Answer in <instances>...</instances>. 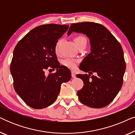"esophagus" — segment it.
Masks as SVG:
<instances>
[{"label":"esophagus","mask_w":135,"mask_h":135,"mask_svg":"<svg viewBox=\"0 0 135 135\" xmlns=\"http://www.w3.org/2000/svg\"><path fill=\"white\" fill-rule=\"evenodd\" d=\"M71 75H72V77H73V78H75V77H76V75H75V74L74 73V72H72V73H71Z\"/></svg>","instance_id":"1"}]
</instances>
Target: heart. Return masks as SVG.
<instances>
[{"label":"heart","mask_w":135,"mask_h":135,"mask_svg":"<svg viewBox=\"0 0 135 135\" xmlns=\"http://www.w3.org/2000/svg\"><path fill=\"white\" fill-rule=\"evenodd\" d=\"M74 42L76 45V47L78 48L82 47V46H86L87 44V40L82 36H77L74 38ZM61 42V40H59L57 43L55 45V50L56 53H58V47ZM79 63V60L76 59H74L71 58H67L64 59L62 61V64L65 67L68 68V69L71 70H74L76 68L77 64Z\"/></svg>","instance_id":"1"}]
</instances>
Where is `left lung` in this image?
Instances as JSON below:
<instances>
[{
    "label": "left lung",
    "instance_id": "8db88e82",
    "mask_svg": "<svg viewBox=\"0 0 135 135\" xmlns=\"http://www.w3.org/2000/svg\"><path fill=\"white\" fill-rule=\"evenodd\" d=\"M82 33L89 38L91 53L85 57L79 69L90 74H77L84 82L77 91L79 100L90 108L109 104L123 85L126 64L122 47L106 27L99 23L82 22L71 25L68 35ZM95 73V75L91 76Z\"/></svg>",
    "mask_w": 135,
    "mask_h": 135
}]
</instances>
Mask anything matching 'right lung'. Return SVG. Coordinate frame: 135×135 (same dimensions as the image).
I'll list each match as a JSON object with an SVG mask.
<instances>
[{
  "instance_id": "right-lung-1",
  "label": "right lung",
  "mask_w": 135,
  "mask_h": 135,
  "mask_svg": "<svg viewBox=\"0 0 135 135\" xmlns=\"http://www.w3.org/2000/svg\"><path fill=\"white\" fill-rule=\"evenodd\" d=\"M68 25L56 24L35 27L16 44L10 64L15 91L26 104L40 109L56 100L62 83L71 78V71L60 66L55 45ZM57 69L46 76V70Z\"/></svg>"
}]
</instances>
